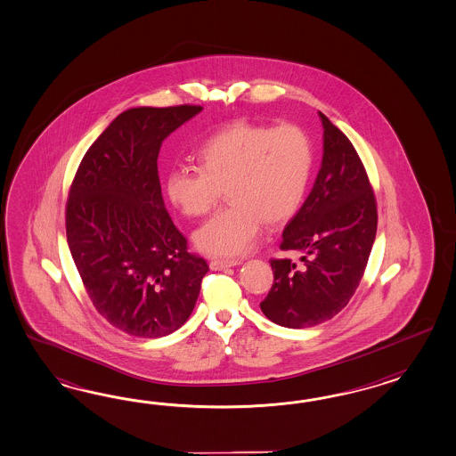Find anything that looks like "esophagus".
Instances as JSON below:
<instances>
[{"instance_id": "1", "label": "esophagus", "mask_w": 456, "mask_h": 456, "mask_svg": "<svg viewBox=\"0 0 456 456\" xmlns=\"http://www.w3.org/2000/svg\"><path fill=\"white\" fill-rule=\"evenodd\" d=\"M239 264H240V260L214 259L210 260L209 267L212 271H224V269H229V267H235Z\"/></svg>"}]
</instances>
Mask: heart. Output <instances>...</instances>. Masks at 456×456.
Returning a JSON list of instances; mask_svg holds the SVG:
<instances>
[{
  "instance_id": "1",
  "label": "heart",
  "mask_w": 456,
  "mask_h": 456,
  "mask_svg": "<svg viewBox=\"0 0 456 456\" xmlns=\"http://www.w3.org/2000/svg\"><path fill=\"white\" fill-rule=\"evenodd\" d=\"M197 169L174 167L166 192L185 217H202L224 189L229 206L194 234L199 250L239 257L259 239L262 224L289 221L300 208L312 173V146L297 126L237 121L197 149Z\"/></svg>"
}]
</instances>
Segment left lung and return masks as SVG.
Instances as JSON below:
<instances>
[{"instance_id":"8db88e82","label":"left lung","mask_w":456,"mask_h":456,"mask_svg":"<svg viewBox=\"0 0 456 456\" xmlns=\"http://www.w3.org/2000/svg\"><path fill=\"white\" fill-rule=\"evenodd\" d=\"M321 171L304 206L285 225L281 248L300 262L272 259L273 283L260 302L269 321L307 329L330 321L355 294L377 234V202L348 137L319 112Z\"/></svg>"}]
</instances>
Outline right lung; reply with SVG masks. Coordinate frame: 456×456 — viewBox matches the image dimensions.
Returning a JSON list of instances; mask_svg holds the SVG:
<instances>
[{
    "label": "right lung",
    "instance_id": "right-lung-1",
    "mask_svg": "<svg viewBox=\"0 0 456 456\" xmlns=\"http://www.w3.org/2000/svg\"><path fill=\"white\" fill-rule=\"evenodd\" d=\"M200 106L133 108L87 149L66 204V237L99 314L133 337L159 338L192 314L208 262L187 252L160 194L162 141Z\"/></svg>",
    "mask_w": 456,
    "mask_h": 456
}]
</instances>
